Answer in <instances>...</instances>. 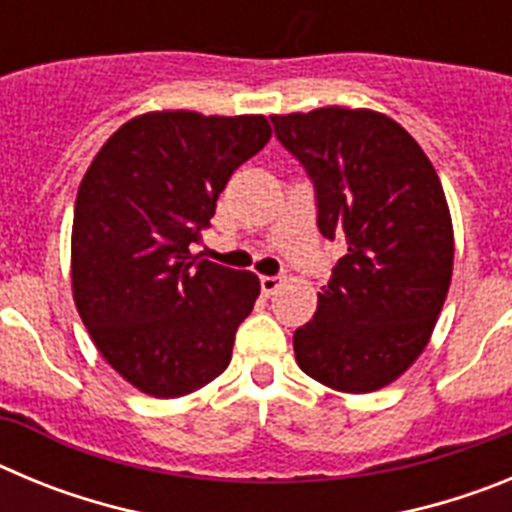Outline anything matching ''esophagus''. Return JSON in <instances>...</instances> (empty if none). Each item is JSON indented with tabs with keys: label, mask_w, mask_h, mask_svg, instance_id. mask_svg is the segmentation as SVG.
<instances>
[{
	"label": "esophagus",
	"mask_w": 512,
	"mask_h": 512,
	"mask_svg": "<svg viewBox=\"0 0 512 512\" xmlns=\"http://www.w3.org/2000/svg\"><path fill=\"white\" fill-rule=\"evenodd\" d=\"M284 277H261V292H264L266 297L274 295L279 287H282Z\"/></svg>",
	"instance_id": "obj_1"
}]
</instances>
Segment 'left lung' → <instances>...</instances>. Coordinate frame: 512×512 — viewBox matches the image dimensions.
Instances as JSON below:
<instances>
[{
    "label": "left lung",
    "mask_w": 512,
    "mask_h": 512,
    "mask_svg": "<svg viewBox=\"0 0 512 512\" xmlns=\"http://www.w3.org/2000/svg\"><path fill=\"white\" fill-rule=\"evenodd\" d=\"M271 122L315 184L320 233L348 246L295 330L297 364L330 390H382L423 354L449 295L454 228L441 179L382 112L320 107Z\"/></svg>",
    "instance_id": "1"
}]
</instances>
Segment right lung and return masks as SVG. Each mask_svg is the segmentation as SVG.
<instances>
[{"mask_svg": "<svg viewBox=\"0 0 512 512\" xmlns=\"http://www.w3.org/2000/svg\"><path fill=\"white\" fill-rule=\"evenodd\" d=\"M271 138L264 115L146 112L99 148L79 184L71 287L104 361L151 397L225 372L259 297L251 271L192 256L233 171Z\"/></svg>", "mask_w": 512, "mask_h": 512, "instance_id": "add662e5", "label": "right lung"}]
</instances>
